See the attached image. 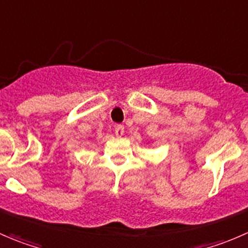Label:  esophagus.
<instances>
[{
    "instance_id": "1",
    "label": "esophagus",
    "mask_w": 248,
    "mask_h": 248,
    "mask_svg": "<svg viewBox=\"0 0 248 248\" xmlns=\"http://www.w3.org/2000/svg\"><path fill=\"white\" fill-rule=\"evenodd\" d=\"M124 133V127L122 126V124H116L115 126V134H116L117 137H122Z\"/></svg>"
}]
</instances>
